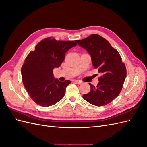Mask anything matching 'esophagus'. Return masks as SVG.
Masks as SVG:
<instances>
[{"mask_svg":"<svg viewBox=\"0 0 147 147\" xmlns=\"http://www.w3.org/2000/svg\"><path fill=\"white\" fill-rule=\"evenodd\" d=\"M74 82H75V83H77V84H81V83H82L81 81H80V80H75Z\"/></svg>","mask_w":147,"mask_h":147,"instance_id":"esophagus-1","label":"esophagus"}]
</instances>
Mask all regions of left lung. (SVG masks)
<instances>
[{
    "instance_id": "obj_1",
    "label": "left lung",
    "mask_w": 147,
    "mask_h": 147,
    "mask_svg": "<svg viewBox=\"0 0 147 147\" xmlns=\"http://www.w3.org/2000/svg\"><path fill=\"white\" fill-rule=\"evenodd\" d=\"M76 42L88 52L93 67L101 74L96 86L90 83L91 91L83 96V99L98 107L110 103L121 92L126 77V67L119 53L97 34Z\"/></svg>"
}]
</instances>
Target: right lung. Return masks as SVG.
Wrapping results in <instances>:
<instances>
[{
	"label": "right lung",
	"mask_w": 147,
	"mask_h": 147,
	"mask_svg": "<svg viewBox=\"0 0 147 147\" xmlns=\"http://www.w3.org/2000/svg\"><path fill=\"white\" fill-rule=\"evenodd\" d=\"M74 41H57L47 38L30 52L21 68L24 86L31 99L42 107L56 104L63 98L65 88L71 83L56 79L53 69L61 65L66 52L76 46Z\"/></svg>",
	"instance_id": "right-lung-1"
}]
</instances>
